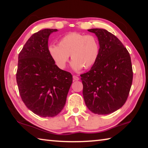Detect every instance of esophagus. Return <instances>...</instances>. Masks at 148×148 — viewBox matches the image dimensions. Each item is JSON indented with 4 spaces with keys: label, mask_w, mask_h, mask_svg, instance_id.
<instances>
[{
    "label": "esophagus",
    "mask_w": 148,
    "mask_h": 148,
    "mask_svg": "<svg viewBox=\"0 0 148 148\" xmlns=\"http://www.w3.org/2000/svg\"><path fill=\"white\" fill-rule=\"evenodd\" d=\"M79 77H77L76 76H73V80L74 81H77V80H79Z\"/></svg>",
    "instance_id": "esophagus-1"
}]
</instances>
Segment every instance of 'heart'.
<instances>
[{
    "label": "heart",
    "instance_id": "heart-1",
    "mask_svg": "<svg viewBox=\"0 0 148 148\" xmlns=\"http://www.w3.org/2000/svg\"><path fill=\"white\" fill-rule=\"evenodd\" d=\"M58 45H50L48 53L60 69L66 68L70 55L75 71L91 68L99 58L100 44L94 35L71 32L62 37Z\"/></svg>",
    "mask_w": 148,
    "mask_h": 148
}]
</instances>
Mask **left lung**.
<instances>
[{
  "label": "left lung",
  "instance_id": "left-lung-1",
  "mask_svg": "<svg viewBox=\"0 0 148 148\" xmlns=\"http://www.w3.org/2000/svg\"><path fill=\"white\" fill-rule=\"evenodd\" d=\"M98 37L100 53L91 70L80 75L85 103L92 113H113L123 106L132 83L129 51L117 37L102 29H91Z\"/></svg>",
  "mask_w": 148,
  "mask_h": 148
}]
</instances>
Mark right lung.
I'll list each match as a JSON object with an SVG mask.
<instances>
[{"label": "right lung", "instance_id": "add662e5", "mask_svg": "<svg viewBox=\"0 0 148 148\" xmlns=\"http://www.w3.org/2000/svg\"><path fill=\"white\" fill-rule=\"evenodd\" d=\"M57 29H45L30 37L18 56L16 81L25 106L39 116L61 112L72 83L69 72L57 66L48 53V38Z\"/></svg>", "mask_w": 148, "mask_h": 148}]
</instances>
